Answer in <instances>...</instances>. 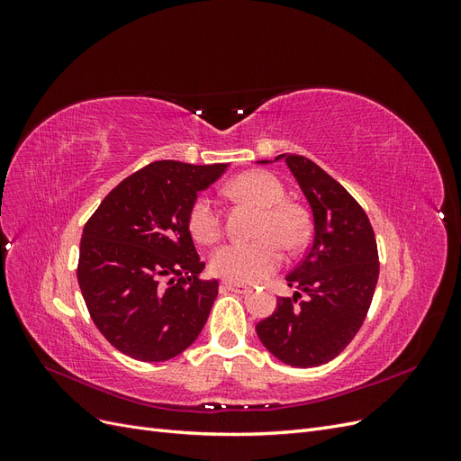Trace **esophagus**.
I'll use <instances>...</instances> for the list:
<instances>
[{
	"label": "esophagus",
	"instance_id": "esophagus-1",
	"mask_svg": "<svg viewBox=\"0 0 461 461\" xmlns=\"http://www.w3.org/2000/svg\"><path fill=\"white\" fill-rule=\"evenodd\" d=\"M222 288H227V290H230V292H239V294H246V292H249V286H248V285L232 283V281H225V283H222Z\"/></svg>",
	"mask_w": 461,
	"mask_h": 461
}]
</instances>
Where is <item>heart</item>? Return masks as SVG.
Returning a JSON list of instances; mask_svg holds the SVG:
<instances>
[{"label":"heart","mask_w":461,"mask_h":461,"mask_svg":"<svg viewBox=\"0 0 461 461\" xmlns=\"http://www.w3.org/2000/svg\"><path fill=\"white\" fill-rule=\"evenodd\" d=\"M227 190L230 196L261 209L256 230L261 239L221 246L209 259V267L213 275L232 283H258L283 263V249L276 240L288 249L303 246L310 236V221L302 207L285 202L283 183L267 171L242 173L230 180ZM188 227L194 239L202 244H212L219 239L221 215L212 198L200 196L192 203Z\"/></svg>","instance_id":"heart-1"}]
</instances>
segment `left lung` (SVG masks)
Returning <instances> with one entry per match:
<instances>
[{
    "label": "left lung",
    "instance_id": "1",
    "mask_svg": "<svg viewBox=\"0 0 461 461\" xmlns=\"http://www.w3.org/2000/svg\"><path fill=\"white\" fill-rule=\"evenodd\" d=\"M281 159L312 207L313 240L286 275L294 296L278 298L273 315L256 330L276 359L308 369L337 357L364 325L379 278V254L371 222L350 192L308 158H275Z\"/></svg>",
    "mask_w": 461,
    "mask_h": 461
}]
</instances>
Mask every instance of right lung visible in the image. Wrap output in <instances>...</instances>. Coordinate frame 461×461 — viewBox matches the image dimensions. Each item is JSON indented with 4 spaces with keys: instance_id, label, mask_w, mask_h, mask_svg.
<instances>
[{
    "instance_id": "1",
    "label": "right lung",
    "mask_w": 461,
    "mask_h": 461,
    "mask_svg": "<svg viewBox=\"0 0 461 461\" xmlns=\"http://www.w3.org/2000/svg\"><path fill=\"white\" fill-rule=\"evenodd\" d=\"M227 167L153 161L119 183L88 219L78 285L95 327L119 352L153 364L198 339L219 283L198 276L205 263L188 213Z\"/></svg>"
}]
</instances>
